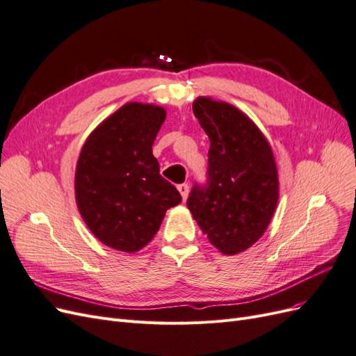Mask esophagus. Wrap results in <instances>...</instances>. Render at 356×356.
<instances>
[{
  "label": "esophagus",
  "instance_id": "esophagus-1",
  "mask_svg": "<svg viewBox=\"0 0 356 356\" xmlns=\"http://www.w3.org/2000/svg\"><path fill=\"white\" fill-rule=\"evenodd\" d=\"M177 188H178V191H179V195L182 196V200H186L187 196H188V188H190L187 182H184V184L177 186Z\"/></svg>",
  "mask_w": 356,
  "mask_h": 356
}]
</instances>
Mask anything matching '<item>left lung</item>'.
Instances as JSON below:
<instances>
[{"mask_svg":"<svg viewBox=\"0 0 356 356\" xmlns=\"http://www.w3.org/2000/svg\"><path fill=\"white\" fill-rule=\"evenodd\" d=\"M193 113L211 147L208 181L193 187L187 207L220 252L239 254L261 238L276 209L272 147L251 118L227 102L199 96Z\"/></svg>","mask_w":356,"mask_h":356,"instance_id":"1","label":"left lung"}]
</instances>
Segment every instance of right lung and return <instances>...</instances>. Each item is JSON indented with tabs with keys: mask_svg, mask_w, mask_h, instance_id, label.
<instances>
[{
	"mask_svg": "<svg viewBox=\"0 0 356 356\" xmlns=\"http://www.w3.org/2000/svg\"><path fill=\"white\" fill-rule=\"evenodd\" d=\"M166 111L127 102L86 139L75 168V202L104 245L136 252L154 238L165 213L181 202L160 175L153 144Z\"/></svg>",
	"mask_w": 356,
	"mask_h": 356,
	"instance_id": "1",
	"label": "right lung"
}]
</instances>
